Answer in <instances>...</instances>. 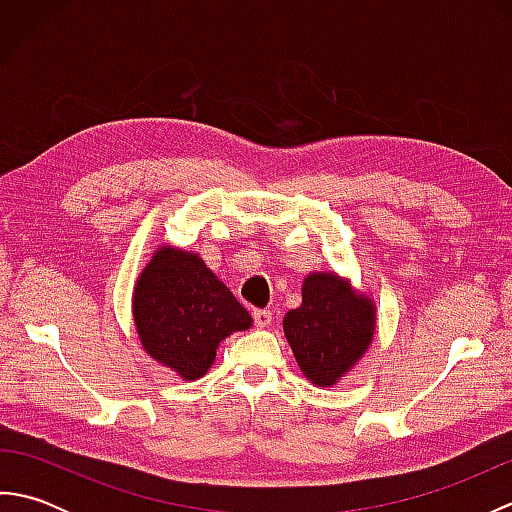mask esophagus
<instances>
[{"mask_svg": "<svg viewBox=\"0 0 512 512\" xmlns=\"http://www.w3.org/2000/svg\"><path fill=\"white\" fill-rule=\"evenodd\" d=\"M253 317H255L257 328H266V325H270V321H273V312H270V310H255Z\"/></svg>", "mask_w": 512, "mask_h": 512, "instance_id": "1", "label": "esophagus"}]
</instances>
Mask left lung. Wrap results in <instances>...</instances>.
<instances>
[{
  "label": "left lung",
  "instance_id": "obj_1",
  "mask_svg": "<svg viewBox=\"0 0 512 512\" xmlns=\"http://www.w3.org/2000/svg\"><path fill=\"white\" fill-rule=\"evenodd\" d=\"M376 332V303L334 270L301 284V306L284 317L295 361L312 385L334 387L361 361Z\"/></svg>",
  "mask_w": 512,
  "mask_h": 512
}]
</instances>
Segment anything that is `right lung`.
Wrapping results in <instances>:
<instances>
[{"instance_id":"add662e5","label":"right lung","mask_w":512,"mask_h":512,"mask_svg":"<svg viewBox=\"0 0 512 512\" xmlns=\"http://www.w3.org/2000/svg\"><path fill=\"white\" fill-rule=\"evenodd\" d=\"M132 317L143 350L182 380L209 372L217 347L253 325L246 308L195 250L160 244L140 270Z\"/></svg>"}]
</instances>
